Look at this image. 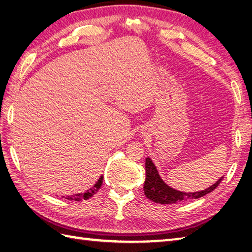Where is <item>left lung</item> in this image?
I'll use <instances>...</instances> for the list:
<instances>
[{
    "instance_id": "left-lung-1",
    "label": "left lung",
    "mask_w": 252,
    "mask_h": 252,
    "mask_svg": "<svg viewBox=\"0 0 252 252\" xmlns=\"http://www.w3.org/2000/svg\"><path fill=\"white\" fill-rule=\"evenodd\" d=\"M145 170H146V179L144 183V192L145 196L152 201L160 203V205H170V203H178L181 201H187L190 199H197V198L203 197L205 195L215 190L219 184L221 183L223 178L217 181V183L213 184L209 189L195 192H183L173 189L172 187L168 186L159 176L158 171L153 163L152 159L146 158L145 161Z\"/></svg>"
}]
</instances>
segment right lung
Instances as JSON below:
<instances>
[{"instance_id": "1", "label": "right lung", "mask_w": 252, "mask_h": 252, "mask_svg": "<svg viewBox=\"0 0 252 252\" xmlns=\"http://www.w3.org/2000/svg\"><path fill=\"white\" fill-rule=\"evenodd\" d=\"M103 176H100V178L98 179V181L96 182V184L92 187V189H88L85 192H81V194H77L76 196H67L66 199L68 200H74V201H81V200H88L89 198L93 197L96 191H97L99 189L101 184H103Z\"/></svg>"}]
</instances>
